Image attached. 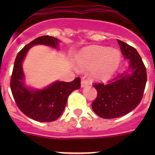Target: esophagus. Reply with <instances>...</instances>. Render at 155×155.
Wrapping results in <instances>:
<instances>
[{"mask_svg": "<svg viewBox=\"0 0 155 155\" xmlns=\"http://www.w3.org/2000/svg\"><path fill=\"white\" fill-rule=\"evenodd\" d=\"M81 84L82 87H86V86L88 85V81L87 80H85V79H82L81 82Z\"/></svg>", "mask_w": 155, "mask_h": 155, "instance_id": "1", "label": "esophagus"}]
</instances>
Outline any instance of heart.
<instances>
[{
    "label": "heart",
    "mask_w": 155,
    "mask_h": 155,
    "mask_svg": "<svg viewBox=\"0 0 155 155\" xmlns=\"http://www.w3.org/2000/svg\"><path fill=\"white\" fill-rule=\"evenodd\" d=\"M121 56L114 49L104 46H90L77 57V64L81 70H91L93 78L106 81L113 76L120 66Z\"/></svg>",
    "instance_id": "heart-1"
}]
</instances>
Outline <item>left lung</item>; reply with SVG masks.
Masks as SVG:
<instances>
[{"instance_id":"8db88e82","label":"left lung","mask_w":155,"mask_h":155,"mask_svg":"<svg viewBox=\"0 0 155 155\" xmlns=\"http://www.w3.org/2000/svg\"><path fill=\"white\" fill-rule=\"evenodd\" d=\"M117 42L124 58L129 59V69L108 84H93L98 93L91 107L104 119L117 118L134 110L143 98L147 82L146 68L136 49L119 39Z\"/></svg>"}]
</instances>
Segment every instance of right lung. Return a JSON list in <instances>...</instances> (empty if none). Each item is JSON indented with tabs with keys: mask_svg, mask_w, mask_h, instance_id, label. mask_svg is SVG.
Segmentation results:
<instances>
[{
	"mask_svg": "<svg viewBox=\"0 0 155 155\" xmlns=\"http://www.w3.org/2000/svg\"><path fill=\"white\" fill-rule=\"evenodd\" d=\"M60 40L49 35L31 41L18 53L11 78V90L18 109L29 118L39 122H52L61 116L69 94L81 87L80 78L73 81H56L44 89L33 90L24 84L22 61L31 46L41 44L57 48Z\"/></svg>",
	"mask_w": 155,
	"mask_h": 155,
	"instance_id": "obj_1",
	"label": "right lung"
}]
</instances>
